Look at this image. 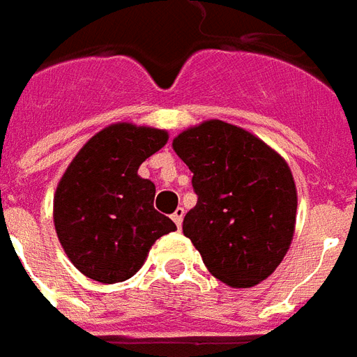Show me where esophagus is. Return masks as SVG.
Returning <instances> with one entry per match:
<instances>
[{"mask_svg":"<svg viewBox=\"0 0 357 357\" xmlns=\"http://www.w3.org/2000/svg\"><path fill=\"white\" fill-rule=\"evenodd\" d=\"M173 220H175V225L178 226V228H181L182 226V218H184V209H182V207H178V209L175 211V213H173Z\"/></svg>","mask_w":357,"mask_h":357,"instance_id":"1","label":"esophagus"}]
</instances>
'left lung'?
<instances>
[{"mask_svg": "<svg viewBox=\"0 0 357 357\" xmlns=\"http://www.w3.org/2000/svg\"><path fill=\"white\" fill-rule=\"evenodd\" d=\"M173 150L194 173L197 204L182 222L205 266L230 287H253L280 266L295 234L296 188L287 161L245 129L209 119Z\"/></svg>", "mask_w": 357, "mask_h": 357, "instance_id": "1", "label": "left lung"}]
</instances>
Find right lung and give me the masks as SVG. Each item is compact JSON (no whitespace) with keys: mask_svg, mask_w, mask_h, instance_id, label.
<instances>
[{"mask_svg":"<svg viewBox=\"0 0 357 357\" xmlns=\"http://www.w3.org/2000/svg\"><path fill=\"white\" fill-rule=\"evenodd\" d=\"M163 129L114 123L91 137L64 171L53 199L54 230L83 275L100 283L129 280L155 239L176 226L153 209L155 186L142 161L167 144Z\"/></svg>","mask_w":357,"mask_h":357,"instance_id":"right-lung-1","label":"right lung"}]
</instances>
